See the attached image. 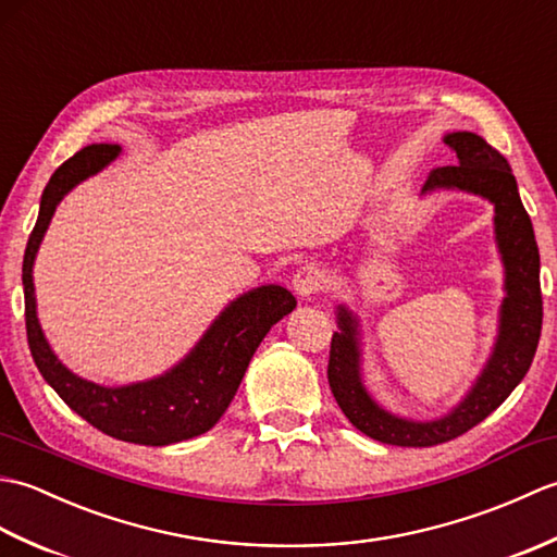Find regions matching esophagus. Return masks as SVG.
Instances as JSON below:
<instances>
[{"mask_svg":"<svg viewBox=\"0 0 557 557\" xmlns=\"http://www.w3.org/2000/svg\"><path fill=\"white\" fill-rule=\"evenodd\" d=\"M292 287L301 299L315 297V294L327 289V272L318 265H304L297 270V275H294Z\"/></svg>","mask_w":557,"mask_h":557,"instance_id":"esophagus-1","label":"esophagus"}]
</instances>
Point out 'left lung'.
Here are the masks:
<instances>
[{"mask_svg": "<svg viewBox=\"0 0 557 557\" xmlns=\"http://www.w3.org/2000/svg\"><path fill=\"white\" fill-rule=\"evenodd\" d=\"M445 144L457 152L459 164L431 170L423 194L433 188H461L495 206V239L505 263L507 297L500 311V335L495 351L465 401L445 419L417 423L397 419L366 393L359 375L357 321L339 306V333L330 342L327 383L345 417L373 441L399 447H433L474 429L498 409L522 383L539 347L543 323L541 258L534 227L522 206L510 164L498 150L471 132L447 134Z\"/></svg>", "mask_w": 557, "mask_h": 557, "instance_id": "8db88e82", "label": "left lung"}]
</instances>
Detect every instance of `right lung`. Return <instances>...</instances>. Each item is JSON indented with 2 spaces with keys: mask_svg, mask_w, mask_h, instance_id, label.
<instances>
[{
  "mask_svg": "<svg viewBox=\"0 0 557 557\" xmlns=\"http://www.w3.org/2000/svg\"><path fill=\"white\" fill-rule=\"evenodd\" d=\"M120 156V146L92 144L78 150L59 168L45 186L38 222L23 256V297H26V333L33 361L54 393L98 431L136 445H172L210 431L236 395L253 351L280 318L294 311L297 299L277 285L244 294L222 311L188 357L156 381L102 387L83 381L62 366L35 315L33 260L54 208L78 182L100 172Z\"/></svg>",
  "mask_w": 557,
  "mask_h": 557,
  "instance_id": "obj_1",
  "label": "right lung"
}]
</instances>
